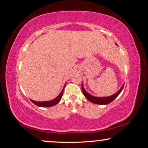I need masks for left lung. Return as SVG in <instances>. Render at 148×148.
Here are the masks:
<instances>
[{"label":"left lung","instance_id":"1","mask_svg":"<svg viewBox=\"0 0 148 148\" xmlns=\"http://www.w3.org/2000/svg\"><path fill=\"white\" fill-rule=\"evenodd\" d=\"M116 45H117L116 43ZM124 84H123V85L121 88L120 90H119L116 93H115V94H113L112 96H107V97H96V96H92V95L89 94L88 92H87L85 90L84 86H83V83L82 85V89L83 94H84L85 97H86V98L88 99L90 102L94 103V104H96L104 105V104H109V103L112 102V101L114 100L119 94H120V93L122 92L123 87H124Z\"/></svg>","mask_w":148,"mask_h":148}]
</instances>
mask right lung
Here are the masks:
<instances>
[{
    "mask_svg": "<svg viewBox=\"0 0 148 148\" xmlns=\"http://www.w3.org/2000/svg\"><path fill=\"white\" fill-rule=\"evenodd\" d=\"M65 85H66V83H65V84H64V88H63V89H62V90L61 91V92L60 93L59 95H58V96L56 97V98L53 99V100H49V101H43V102H37V101H34V100H31V101L34 103V104H36V106H40V107H51V106H54V105H56V104H58V103L60 102V100H61V98L62 96V94H63L64 89V87H65Z\"/></svg>",
    "mask_w": 148,
    "mask_h": 148,
    "instance_id": "add662e5",
    "label": "right lung"
}]
</instances>
